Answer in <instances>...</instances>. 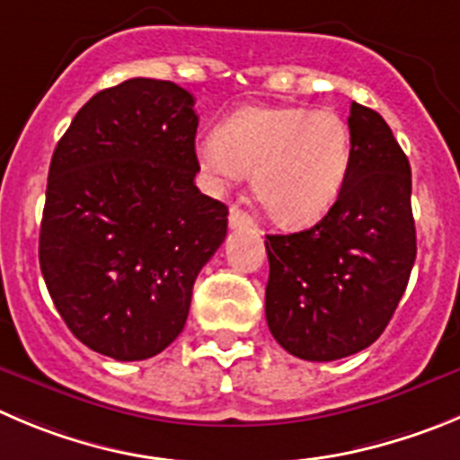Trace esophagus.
<instances>
[{"mask_svg":"<svg viewBox=\"0 0 460 460\" xmlns=\"http://www.w3.org/2000/svg\"><path fill=\"white\" fill-rule=\"evenodd\" d=\"M229 226L231 229H252L254 226V220H252L243 208L238 206H231L229 208Z\"/></svg>","mask_w":460,"mask_h":460,"instance_id":"esophagus-1","label":"esophagus"}]
</instances>
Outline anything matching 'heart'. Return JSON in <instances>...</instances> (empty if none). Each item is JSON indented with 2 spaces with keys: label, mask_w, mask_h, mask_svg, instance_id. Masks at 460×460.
Masks as SVG:
<instances>
[{
  "label": "heart",
  "mask_w": 460,
  "mask_h": 460,
  "mask_svg": "<svg viewBox=\"0 0 460 460\" xmlns=\"http://www.w3.org/2000/svg\"><path fill=\"white\" fill-rule=\"evenodd\" d=\"M220 181L252 172V190L277 225L320 220L341 195L351 165V131L333 109L247 106L197 149Z\"/></svg>",
  "instance_id": "b5f03b06"
}]
</instances>
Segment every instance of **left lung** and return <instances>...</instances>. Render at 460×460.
Masks as SVG:
<instances>
[{"mask_svg": "<svg viewBox=\"0 0 460 460\" xmlns=\"http://www.w3.org/2000/svg\"><path fill=\"white\" fill-rule=\"evenodd\" d=\"M351 165L311 229L268 235L265 317L274 341L304 360H336L388 327L415 263L411 165L376 111L351 102Z\"/></svg>", "mask_w": 460, "mask_h": 460, "instance_id": "left-lung-1", "label": "left lung"}]
</instances>
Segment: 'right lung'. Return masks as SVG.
<instances>
[{"label":"right lung","mask_w":460,"mask_h":460,"mask_svg":"<svg viewBox=\"0 0 460 460\" xmlns=\"http://www.w3.org/2000/svg\"><path fill=\"white\" fill-rule=\"evenodd\" d=\"M195 97L128 79L90 97L51 156L40 270L67 329L115 360L161 354L186 324L229 210L195 186Z\"/></svg>","instance_id":"add662e5"}]
</instances>
